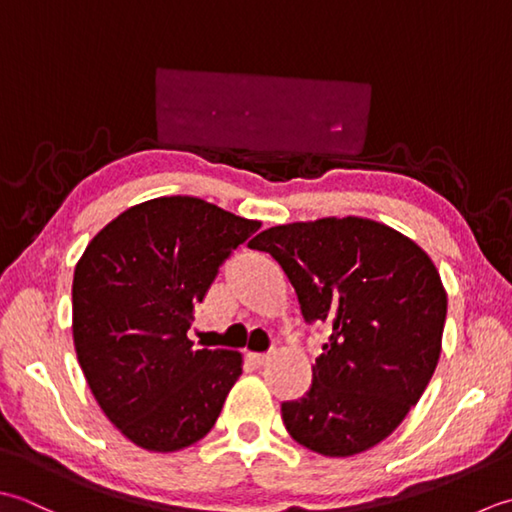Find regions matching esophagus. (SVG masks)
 Returning a JSON list of instances; mask_svg holds the SVG:
<instances>
[{"label":"esophagus","instance_id":"34e87169","mask_svg":"<svg viewBox=\"0 0 512 512\" xmlns=\"http://www.w3.org/2000/svg\"><path fill=\"white\" fill-rule=\"evenodd\" d=\"M249 360H252L254 364H258V367H265V364L271 360V353H252V356H249Z\"/></svg>","mask_w":512,"mask_h":512}]
</instances>
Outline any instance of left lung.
I'll return each instance as SVG.
<instances>
[{
  "instance_id": "obj_1",
  "label": "left lung",
  "mask_w": 512,
  "mask_h": 512,
  "mask_svg": "<svg viewBox=\"0 0 512 512\" xmlns=\"http://www.w3.org/2000/svg\"><path fill=\"white\" fill-rule=\"evenodd\" d=\"M252 247L278 260L305 320L329 327L309 393L280 409L287 433L325 457L387 440L440 360L446 289L431 256L360 216L269 227Z\"/></svg>"
}]
</instances>
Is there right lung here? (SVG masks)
<instances>
[{
    "label": "right lung",
    "mask_w": 512,
    "mask_h": 512,
    "mask_svg": "<svg viewBox=\"0 0 512 512\" xmlns=\"http://www.w3.org/2000/svg\"><path fill=\"white\" fill-rule=\"evenodd\" d=\"M260 221L194 196L132 205L88 243L72 278V338L108 420L152 453L212 431L243 353L194 349V305Z\"/></svg>",
    "instance_id": "1"
}]
</instances>
